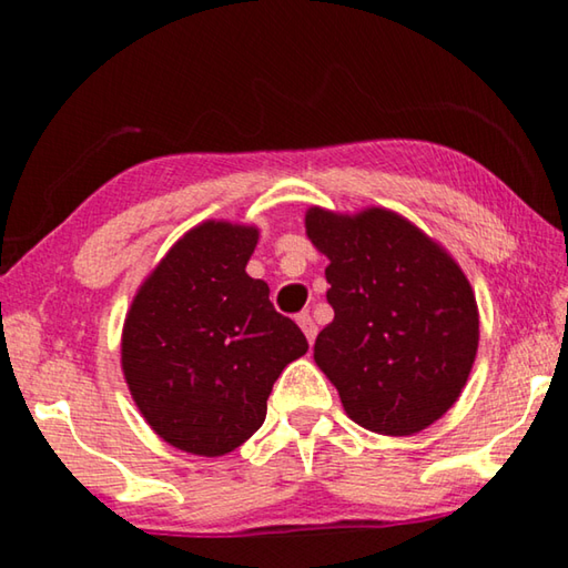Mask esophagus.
Returning <instances> with one entry per match:
<instances>
[{"mask_svg":"<svg viewBox=\"0 0 568 568\" xmlns=\"http://www.w3.org/2000/svg\"><path fill=\"white\" fill-rule=\"evenodd\" d=\"M295 323L301 325V331L305 333V338H307V343H313L315 341V333H318V328H315V323H313V318L307 313H301V315H295Z\"/></svg>","mask_w":568,"mask_h":568,"instance_id":"34e87169","label":"esophagus"}]
</instances>
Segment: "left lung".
<instances>
[{
    "instance_id": "1",
    "label": "left lung",
    "mask_w": 568,
    "mask_h": 568,
    "mask_svg": "<svg viewBox=\"0 0 568 568\" xmlns=\"http://www.w3.org/2000/svg\"><path fill=\"white\" fill-rule=\"evenodd\" d=\"M328 257L335 318L313 358L343 410L381 436H413L454 406L478 351L474 287L454 255L388 207L305 210Z\"/></svg>"
}]
</instances>
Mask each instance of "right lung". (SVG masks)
Listing matches in <instances>:
<instances>
[{"instance_id": "1", "label": "right lung", "mask_w": 568, "mask_h": 568, "mask_svg": "<svg viewBox=\"0 0 568 568\" xmlns=\"http://www.w3.org/2000/svg\"><path fill=\"white\" fill-rule=\"evenodd\" d=\"M255 225L205 220L142 281L122 325V373L155 434L192 456H225L263 426L267 396L305 355L301 328L245 273Z\"/></svg>"}]
</instances>
